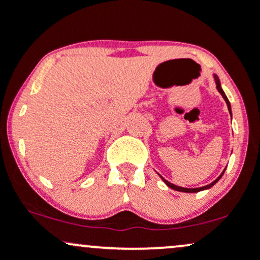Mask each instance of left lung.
<instances>
[{"label":"left lung","instance_id":"8db88e82","mask_svg":"<svg viewBox=\"0 0 260 260\" xmlns=\"http://www.w3.org/2000/svg\"><path fill=\"white\" fill-rule=\"evenodd\" d=\"M215 77V82H216V88H217V90H219V92L220 94L222 95V98L223 99H225V101H226V104H228V107H229V111H230V113H231V105H230V101H229V99L228 98H226V95H225V92H223V90L221 89V85H220V80H219V78H217L216 76H214ZM223 172H225V170H223ZM223 172L221 175L219 176V177L216 178L215 181L214 182H211L210 184H208V186H204V187H199V188H183V187H178V186H175V184H172V183H170L169 181H166L165 178H162V181L165 182L166 184H168V186L170 187V188H172V189H175V190H178V192H186V193H196V192H199V190H203V189H208V188H210V187H213L214 184L216 183L217 181L220 180V178H221V176L223 175Z\"/></svg>","mask_w":260,"mask_h":260}]
</instances>
